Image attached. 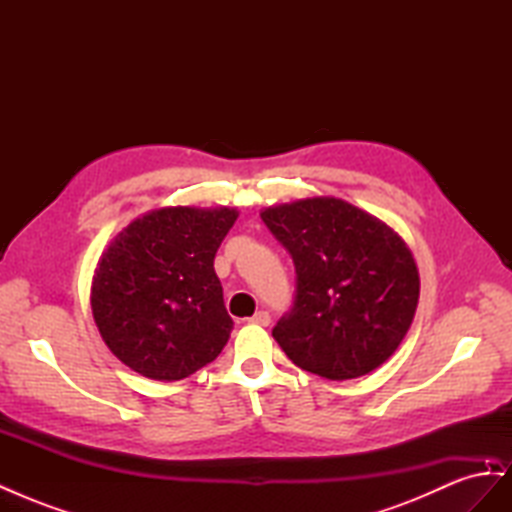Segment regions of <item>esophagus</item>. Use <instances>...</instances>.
I'll use <instances>...</instances> for the list:
<instances>
[{"instance_id": "obj_1", "label": "esophagus", "mask_w": 512, "mask_h": 512, "mask_svg": "<svg viewBox=\"0 0 512 512\" xmlns=\"http://www.w3.org/2000/svg\"><path fill=\"white\" fill-rule=\"evenodd\" d=\"M250 322L258 324V327H267V324L271 322V316H269V312H265V309H262V312H256V314L250 318Z\"/></svg>"}]
</instances>
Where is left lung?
<instances>
[{"label": "left lung", "instance_id": "1", "mask_svg": "<svg viewBox=\"0 0 512 512\" xmlns=\"http://www.w3.org/2000/svg\"><path fill=\"white\" fill-rule=\"evenodd\" d=\"M260 218L297 271L290 312L273 329L288 359L327 380L359 378L389 361L421 292L406 241L331 196L269 207Z\"/></svg>", "mask_w": 512, "mask_h": 512}]
</instances>
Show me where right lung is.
<instances>
[{
	"instance_id": "add662e5",
	"label": "right lung",
	"mask_w": 512,
	"mask_h": 512,
	"mask_svg": "<svg viewBox=\"0 0 512 512\" xmlns=\"http://www.w3.org/2000/svg\"><path fill=\"white\" fill-rule=\"evenodd\" d=\"M237 215L228 207H164L136 218L106 247L91 312L123 365L173 382L218 359L232 318L213 258Z\"/></svg>"
}]
</instances>
